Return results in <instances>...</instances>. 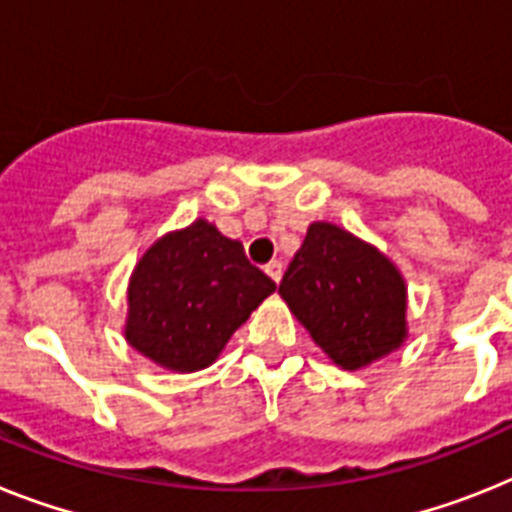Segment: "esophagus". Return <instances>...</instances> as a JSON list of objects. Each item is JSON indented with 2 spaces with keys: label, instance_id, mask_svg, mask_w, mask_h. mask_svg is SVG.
<instances>
[{
  "label": "esophagus",
  "instance_id": "obj_1",
  "mask_svg": "<svg viewBox=\"0 0 512 512\" xmlns=\"http://www.w3.org/2000/svg\"><path fill=\"white\" fill-rule=\"evenodd\" d=\"M265 273H268V276L273 278L276 283H281V278H283V263H281V260H273V263L265 265Z\"/></svg>",
  "mask_w": 512,
  "mask_h": 512
}]
</instances>
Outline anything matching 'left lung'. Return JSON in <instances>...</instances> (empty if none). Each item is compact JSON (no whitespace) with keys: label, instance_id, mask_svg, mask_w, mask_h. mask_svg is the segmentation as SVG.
<instances>
[{"label":"left lung","instance_id":"obj_1","mask_svg":"<svg viewBox=\"0 0 512 512\" xmlns=\"http://www.w3.org/2000/svg\"><path fill=\"white\" fill-rule=\"evenodd\" d=\"M278 294L343 369L367 367L406 338V286L388 257L333 223H312Z\"/></svg>","mask_w":512,"mask_h":512}]
</instances>
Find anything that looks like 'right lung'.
<instances>
[{"mask_svg":"<svg viewBox=\"0 0 512 512\" xmlns=\"http://www.w3.org/2000/svg\"><path fill=\"white\" fill-rule=\"evenodd\" d=\"M276 291L244 247L208 221L163 236L130 283L127 341L176 372L208 367L249 312Z\"/></svg>","mask_w":512,"mask_h":512,"instance_id":"1","label":"right lung"}]
</instances>
